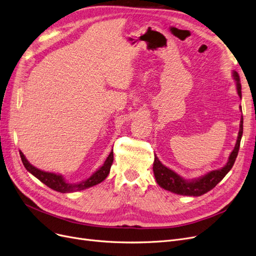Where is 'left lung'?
<instances>
[{"label":"left lung","mask_w":256,"mask_h":256,"mask_svg":"<svg viewBox=\"0 0 256 256\" xmlns=\"http://www.w3.org/2000/svg\"><path fill=\"white\" fill-rule=\"evenodd\" d=\"M233 78L236 81V88H238V96L242 98L240 80L238 74L236 72H233ZM242 123H244V119L242 116L238 140H236L234 150H232L229 156L228 162L226 164L224 168L214 170V171L206 173L202 177L194 178V179H191V180H186V179H184L182 176H179L174 171H172V170H170L168 168L164 166L162 162H160V160L157 158V156H155L153 171H154L157 184L166 191L173 192L179 195H186V196H200L212 190V188L218 184L226 174H228V172L232 168L235 162V159L238 154L240 140L242 136Z\"/></svg>","instance_id":"1"}]
</instances>
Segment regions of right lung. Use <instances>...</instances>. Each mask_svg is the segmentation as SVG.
Instances as JSON below:
<instances>
[{"label": "right lung", "mask_w": 256, "mask_h": 256, "mask_svg": "<svg viewBox=\"0 0 256 256\" xmlns=\"http://www.w3.org/2000/svg\"><path fill=\"white\" fill-rule=\"evenodd\" d=\"M20 156L22 159V162L27 170L28 172L32 173L34 177L39 179L40 182H42L44 184H46L48 188H52V190L60 192V193H70V192H76V191H82L85 190V188H90L92 186H96L100 182H102L104 179L108 177L110 174V170L112 164L114 160V154H112V150L108 156L106 162L103 164L99 170H97L90 178L85 179V180L78 182V184H70L65 180L62 175H58L54 173H50V172H44L41 171V170L34 168L32 166L28 160L25 158L24 154L20 150Z\"/></svg>", "instance_id": "right-lung-1"}]
</instances>
